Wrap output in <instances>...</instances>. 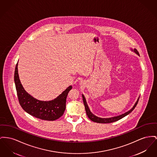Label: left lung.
Listing matches in <instances>:
<instances>
[{
	"label": "left lung",
	"instance_id": "obj_1",
	"mask_svg": "<svg viewBox=\"0 0 157 157\" xmlns=\"http://www.w3.org/2000/svg\"><path fill=\"white\" fill-rule=\"evenodd\" d=\"M132 50L134 52H135L139 56V52L136 48H135L134 50L132 49ZM82 99H83V104H84V105H85V109L86 113V114H87V116L88 117V118L90 120L94 121V122H97V123H112V122H114V121H118V120H120L121 119L123 118L124 117H125L126 116L128 115L129 113H130L132 111L134 110V109L135 108V107L138 104V102L139 101L138 98L137 101L136 102V103L135 104L134 106L130 110L126 112L125 113H124L123 114H121V115L118 116H116V117H111V118H106L105 119V118H100V117H97L95 115H94L90 111V110L89 109V107H88V105L86 104V100H85L83 95H82Z\"/></svg>",
	"mask_w": 157,
	"mask_h": 157
}]
</instances>
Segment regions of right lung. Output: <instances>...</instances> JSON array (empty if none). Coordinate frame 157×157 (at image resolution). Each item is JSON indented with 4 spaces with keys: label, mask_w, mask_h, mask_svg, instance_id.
<instances>
[{
    "label": "right lung",
    "mask_w": 157,
    "mask_h": 157,
    "mask_svg": "<svg viewBox=\"0 0 157 157\" xmlns=\"http://www.w3.org/2000/svg\"><path fill=\"white\" fill-rule=\"evenodd\" d=\"M14 81L19 102L22 108L28 114L38 119L49 121L57 120L63 114L66 109V98L72 88L71 85L55 100L43 101L34 98L24 89L19 78L18 63L15 69Z\"/></svg>",
    "instance_id": "add662e5"
}]
</instances>
